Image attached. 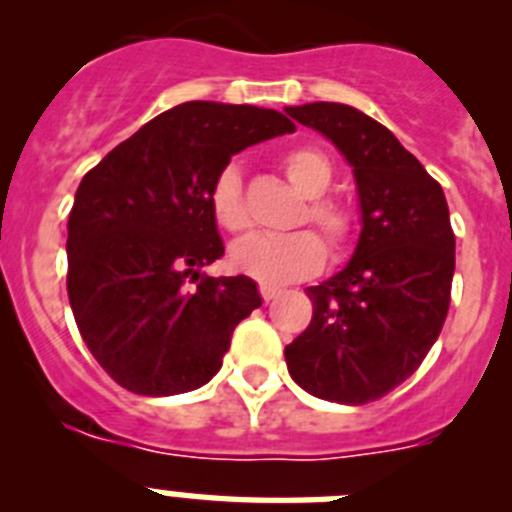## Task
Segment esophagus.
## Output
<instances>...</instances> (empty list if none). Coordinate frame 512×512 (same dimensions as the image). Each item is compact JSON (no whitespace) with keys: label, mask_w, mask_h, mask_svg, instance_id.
Returning a JSON list of instances; mask_svg holds the SVG:
<instances>
[{"label":"esophagus","mask_w":512,"mask_h":512,"mask_svg":"<svg viewBox=\"0 0 512 512\" xmlns=\"http://www.w3.org/2000/svg\"><path fill=\"white\" fill-rule=\"evenodd\" d=\"M259 292H261V297H264V302H271L274 297H279V292H282V289L271 287V284H261Z\"/></svg>","instance_id":"34e87169"}]
</instances>
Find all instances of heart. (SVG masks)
<instances>
[{"instance_id": "heart-1", "label": "heart", "mask_w": 512, "mask_h": 512, "mask_svg": "<svg viewBox=\"0 0 512 512\" xmlns=\"http://www.w3.org/2000/svg\"><path fill=\"white\" fill-rule=\"evenodd\" d=\"M289 184L307 197L305 217L318 225L330 248H343L351 238V212L336 200H325L320 194L330 187L333 166L318 148L302 146L282 153L279 158ZM210 210L215 223L228 233H241L248 228V210L243 202L241 171L238 166H225L215 176L210 189ZM230 266L261 284H287L295 279L312 277L325 264V246L310 230H297L289 235L253 233L230 246Z\"/></svg>"}]
</instances>
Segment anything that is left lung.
Returning a JSON list of instances; mask_svg holds the SVG:
<instances>
[{
    "instance_id": "1",
    "label": "left lung",
    "mask_w": 512,
    "mask_h": 512,
    "mask_svg": "<svg viewBox=\"0 0 512 512\" xmlns=\"http://www.w3.org/2000/svg\"><path fill=\"white\" fill-rule=\"evenodd\" d=\"M287 112L351 166L361 233L348 264L307 287L312 320L284 359L310 395L364 405L405 382L441 333L456 248L449 205L418 158L356 107L310 102Z\"/></svg>"
}]
</instances>
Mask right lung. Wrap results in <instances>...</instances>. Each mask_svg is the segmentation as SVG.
Here are the masks:
<instances>
[{
  "label": "right lung",
  "mask_w": 512,
  "mask_h": 512,
  "mask_svg": "<svg viewBox=\"0 0 512 512\" xmlns=\"http://www.w3.org/2000/svg\"><path fill=\"white\" fill-rule=\"evenodd\" d=\"M284 133L295 122L277 110L197 99L153 117L81 179L66 287L81 338L120 387L182 395L220 372L261 295L243 274H202L225 253L210 189L235 153Z\"/></svg>",
  "instance_id": "right-lung-1"
}]
</instances>
